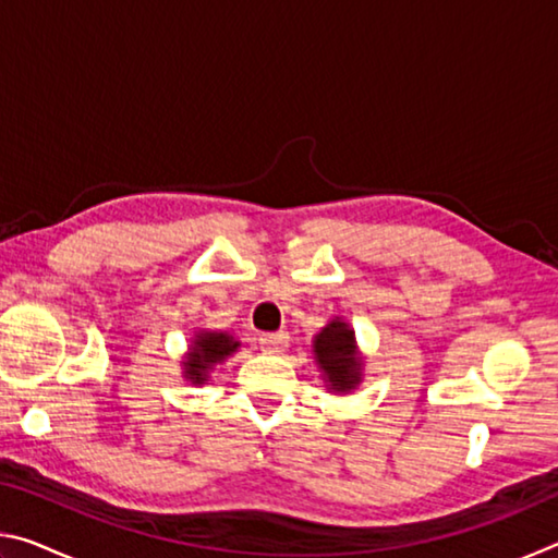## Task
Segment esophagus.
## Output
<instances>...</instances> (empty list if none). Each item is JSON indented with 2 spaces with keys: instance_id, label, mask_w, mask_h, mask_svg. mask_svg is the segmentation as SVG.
<instances>
[{
  "instance_id": "esophagus-1",
  "label": "esophagus",
  "mask_w": 558,
  "mask_h": 558,
  "mask_svg": "<svg viewBox=\"0 0 558 558\" xmlns=\"http://www.w3.org/2000/svg\"><path fill=\"white\" fill-rule=\"evenodd\" d=\"M258 344L266 354H280L288 349V335L286 332H268L258 337Z\"/></svg>"
}]
</instances>
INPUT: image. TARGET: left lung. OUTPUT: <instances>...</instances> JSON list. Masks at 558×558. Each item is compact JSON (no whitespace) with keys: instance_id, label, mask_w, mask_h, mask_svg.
I'll use <instances>...</instances> for the list:
<instances>
[{"instance_id":"left-lung-1","label":"left lung","mask_w":558,"mask_h":558,"mask_svg":"<svg viewBox=\"0 0 558 558\" xmlns=\"http://www.w3.org/2000/svg\"><path fill=\"white\" fill-rule=\"evenodd\" d=\"M315 359L319 369L325 372L329 389L349 391L359 384V362L354 332L344 323H329L323 332L315 337Z\"/></svg>"}]
</instances>
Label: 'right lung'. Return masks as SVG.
Listing matches in <instances>:
<instances>
[{
	"instance_id": "1",
	"label": "right lung",
	"mask_w": 558,
	"mask_h": 558,
	"mask_svg": "<svg viewBox=\"0 0 558 558\" xmlns=\"http://www.w3.org/2000/svg\"><path fill=\"white\" fill-rule=\"evenodd\" d=\"M239 349V342H233V337L223 332H199L196 335V342L192 347V354L186 356L184 362V376L192 379V384H204L206 372L211 369L216 362L229 356L231 352Z\"/></svg>"
}]
</instances>
